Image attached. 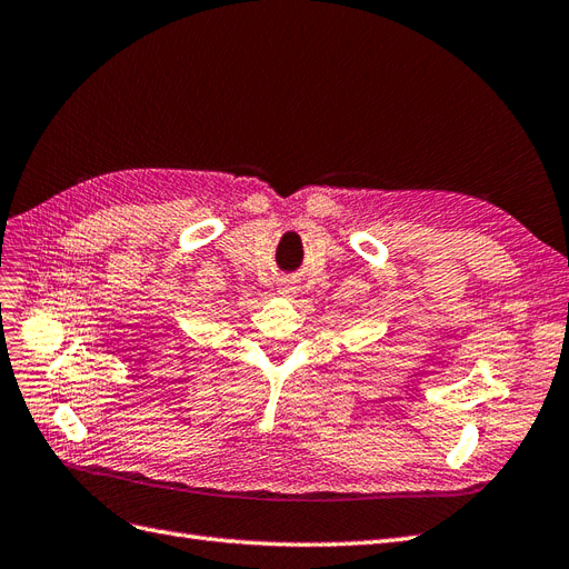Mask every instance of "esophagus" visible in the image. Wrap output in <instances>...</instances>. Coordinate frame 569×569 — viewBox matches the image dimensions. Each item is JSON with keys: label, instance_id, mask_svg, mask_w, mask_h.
<instances>
[{"label": "esophagus", "instance_id": "obj_1", "mask_svg": "<svg viewBox=\"0 0 569 569\" xmlns=\"http://www.w3.org/2000/svg\"><path fill=\"white\" fill-rule=\"evenodd\" d=\"M279 293H283V296H290V293H296V288L290 286L288 281H283V283H281V288H279Z\"/></svg>", "mask_w": 569, "mask_h": 569}]
</instances>
